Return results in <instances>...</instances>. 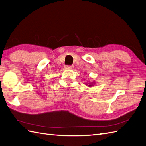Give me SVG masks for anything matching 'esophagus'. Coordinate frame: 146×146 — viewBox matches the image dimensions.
<instances>
[{"label":"esophagus","mask_w":146,"mask_h":146,"mask_svg":"<svg viewBox=\"0 0 146 146\" xmlns=\"http://www.w3.org/2000/svg\"><path fill=\"white\" fill-rule=\"evenodd\" d=\"M73 65H66L65 66V68H69V69H72L73 68Z\"/></svg>","instance_id":"34e87169"}]
</instances>
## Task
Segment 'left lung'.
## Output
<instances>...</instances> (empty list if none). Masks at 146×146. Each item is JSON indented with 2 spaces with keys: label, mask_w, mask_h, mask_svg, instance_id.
<instances>
[{
  "label": "left lung",
  "mask_w": 146,
  "mask_h": 146,
  "mask_svg": "<svg viewBox=\"0 0 146 146\" xmlns=\"http://www.w3.org/2000/svg\"><path fill=\"white\" fill-rule=\"evenodd\" d=\"M89 86H91V85H89Z\"/></svg>",
  "instance_id": "obj_1"
}]
</instances>
